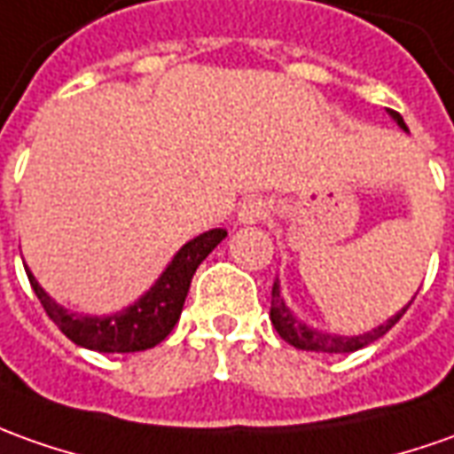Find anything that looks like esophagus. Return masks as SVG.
<instances>
[{"label": "esophagus", "mask_w": 454, "mask_h": 454, "mask_svg": "<svg viewBox=\"0 0 454 454\" xmlns=\"http://www.w3.org/2000/svg\"><path fill=\"white\" fill-rule=\"evenodd\" d=\"M268 214H270V206H268L266 199L253 196V199H246L240 203L239 221L240 223H261V221H266Z\"/></svg>", "instance_id": "obj_1"}]
</instances>
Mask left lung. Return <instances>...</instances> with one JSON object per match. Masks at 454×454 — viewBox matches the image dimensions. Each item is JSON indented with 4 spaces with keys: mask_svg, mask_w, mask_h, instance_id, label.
Masks as SVG:
<instances>
[{
    "mask_svg": "<svg viewBox=\"0 0 454 454\" xmlns=\"http://www.w3.org/2000/svg\"><path fill=\"white\" fill-rule=\"evenodd\" d=\"M390 116L408 131V126H405L403 116H400L397 111H390ZM408 308L410 303L405 305L397 316L390 317L387 323H382L380 328H375V331L363 333V335H356V338H345V335L320 333L316 331V328L301 323V320L286 308V303H283L278 280L273 283V291H270V323L276 325V331H278V335L286 343H291L293 348H298V350H310V353H353V350H360V348H365V345L375 343L378 338H382V335L390 331L397 320L403 317V313H405Z\"/></svg>",
    "mask_w": 454,
    "mask_h": 454,
    "instance_id": "1",
    "label": "left lung"
}]
</instances>
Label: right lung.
<instances>
[{
	"label": "right lung",
	"mask_w": 454,
	"mask_h": 454,
	"mask_svg": "<svg viewBox=\"0 0 454 454\" xmlns=\"http://www.w3.org/2000/svg\"><path fill=\"white\" fill-rule=\"evenodd\" d=\"M226 239L223 228H214L188 240L181 251L176 253L174 261L161 273V278L153 283L146 295H141L137 303L129 305L121 313L106 317L76 316L72 310L54 303L42 286L34 280L32 270L27 268V276L32 283L36 298L44 305L46 316L51 317L69 340L82 348L98 350V353H138L159 345L174 331L186 303L191 278L196 268L201 266L203 258L214 251L221 240Z\"/></svg>",
	"instance_id": "1"
}]
</instances>
